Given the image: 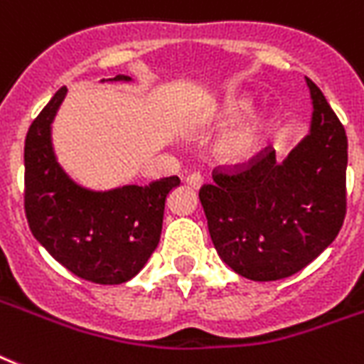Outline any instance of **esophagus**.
<instances>
[{"instance_id":"obj_1","label":"esophagus","mask_w":364,"mask_h":364,"mask_svg":"<svg viewBox=\"0 0 364 364\" xmlns=\"http://www.w3.org/2000/svg\"><path fill=\"white\" fill-rule=\"evenodd\" d=\"M203 182H205V180H203V176L197 173L188 174V176H186V184L190 186V188H193V190H199L200 186H203Z\"/></svg>"}]
</instances>
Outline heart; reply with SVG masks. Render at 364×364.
Returning a JSON list of instances; mask_svg holds the SVG:
<instances>
[{
	"mask_svg": "<svg viewBox=\"0 0 364 364\" xmlns=\"http://www.w3.org/2000/svg\"><path fill=\"white\" fill-rule=\"evenodd\" d=\"M252 103L254 101L250 95H231L212 110L210 120L216 126H229L239 120L228 132H223L214 144V156L220 164L228 167H244L254 164L267 144L274 116L269 109L252 110L247 115L245 112L252 109Z\"/></svg>",
	"mask_w": 364,
	"mask_h": 364,
	"instance_id": "1",
	"label": "heart"
}]
</instances>
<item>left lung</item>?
Listing matches in <instances>:
<instances>
[{
    "mask_svg": "<svg viewBox=\"0 0 364 364\" xmlns=\"http://www.w3.org/2000/svg\"><path fill=\"white\" fill-rule=\"evenodd\" d=\"M310 129L284 156L272 150L240 173H218L199 199L218 255L254 282L287 278L333 244L346 216L348 139L306 77Z\"/></svg>",
    "mask_w": 364,
    "mask_h": 364,
    "instance_id": "1",
    "label": "left lung"
}]
</instances>
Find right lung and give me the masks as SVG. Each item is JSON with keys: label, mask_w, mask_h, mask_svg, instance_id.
Segmentation results:
<instances>
[{"label": "right lung", "mask_w": 364, "mask_h": 364, "mask_svg": "<svg viewBox=\"0 0 364 364\" xmlns=\"http://www.w3.org/2000/svg\"><path fill=\"white\" fill-rule=\"evenodd\" d=\"M118 75L101 82H132ZM67 95L58 90L28 129L24 146L26 218L37 242L82 280L116 286L132 280L158 248L167 196L178 176L150 186L90 190L60 165L52 122Z\"/></svg>", "instance_id": "obj_1"}]
</instances>
